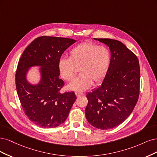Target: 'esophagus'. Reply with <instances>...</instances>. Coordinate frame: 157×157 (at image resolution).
<instances>
[{
  "label": "esophagus",
  "mask_w": 157,
  "mask_h": 157,
  "mask_svg": "<svg viewBox=\"0 0 157 157\" xmlns=\"http://www.w3.org/2000/svg\"><path fill=\"white\" fill-rule=\"evenodd\" d=\"M75 95H76V97H81V96H83V95H85V94L84 93H78V92H76L75 93Z\"/></svg>",
  "instance_id": "esophagus-1"
}]
</instances>
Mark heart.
I'll use <instances>...</instances> for the list:
<instances>
[{
	"label": "heart",
	"instance_id": "b5f03b06",
	"mask_svg": "<svg viewBox=\"0 0 157 157\" xmlns=\"http://www.w3.org/2000/svg\"><path fill=\"white\" fill-rule=\"evenodd\" d=\"M112 62L109 49L93 42H84L73 48L68 59H60L58 63L60 75L70 81L79 69V76L68 84V89L83 92L92 85L102 83L109 72Z\"/></svg>",
	"mask_w": 157,
	"mask_h": 157
}]
</instances>
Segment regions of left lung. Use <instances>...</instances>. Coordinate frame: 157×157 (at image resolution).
<instances>
[{
    "label": "left lung",
    "mask_w": 157,
    "mask_h": 157,
    "mask_svg": "<svg viewBox=\"0 0 157 157\" xmlns=\"http://www.w3.org/2000/svg\"><path fill=\"white\" fill-rule=\"evenodd\" d=\"M107 45L112 55L109 72L101 86L87 94L85 117L94 127L112 129L128 118L138 102L140 68L136 55L118 40L94 38Z\"/></svg>",
    "instance_id": "1"
}]
</instances>
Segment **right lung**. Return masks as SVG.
<instances>
[{"instance_id": "right-lung-1", "label": "right lung", "mask_w": 157, "mask_h": 157, "mask_svg": "<svg viewBox=\"0 0 157 157\" xmlns=\"http://www.w3.org/2000/svg\"><path fill=\"white\" fill-rule=\"evenodd\" d=\"M76 40L43 36L34 39L25 49L17 64L16 85L18 97L28 118L40 127L52 128L63 124L76 100L74 92L60 93L64 85L59 78L58 63L63 53ZM40 66L41 78L30 84V67Z\"/></svg>"}]
</instances>
